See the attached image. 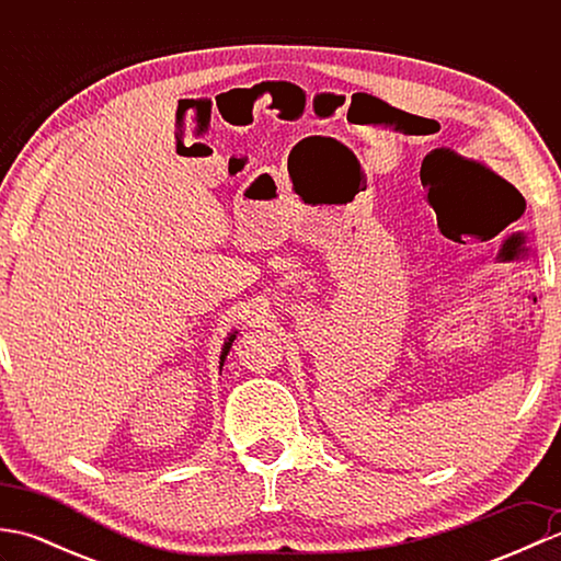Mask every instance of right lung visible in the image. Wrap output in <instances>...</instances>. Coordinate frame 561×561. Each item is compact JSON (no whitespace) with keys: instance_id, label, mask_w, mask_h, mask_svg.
<instances>
[{"instance_id":"right-lung-1","label":"right lung","mask_w":561,"mask_h":561,"mask_svg":"<svg viewBox=\"0 0 561 561\" xmlns=\"http://www.w3.org/2000/svg\"><path fill=\"white\" fill-rule=\"evenodd\" d=\"M236 335H238V330L229 332V337H226V342H224V347H221V354H219V371H221V366H224V362H226V356H229V352H231V344H233Z\"/></svg>"}]
</instances>
